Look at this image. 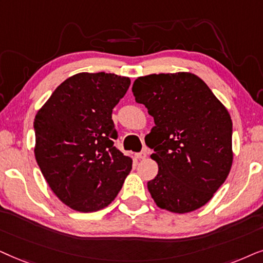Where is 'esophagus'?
Masks as SVG:
<instances>
[{"label": "esophagus", "instance_id": "1", "mask_svg": "<svg viewBox=\"0 0 263 263\" xmlns=\"http://www.w3.org/2000/svg\"><path fill=\"white\" fill-rule=\"evenodd\" d=\"M136 157H137L138 160H144L145 157H146V153L145 152H142V153L136 154Z\"/></svg>", "mask_w": 263, "mask_h": 263}]
</instances>
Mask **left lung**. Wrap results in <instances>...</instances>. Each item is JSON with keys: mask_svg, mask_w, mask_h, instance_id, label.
<instances>
[{"mask_svg": "<svg viewBox=\"0 0 263 263\" xmlns=\"http://www.w3.org/2000/svg\"><path fill=\"white\" fill-rule=\"evenodd\" d=\"M132 92L155 121L146 136V144L154 149L150 157L159 166L157 176L148 181L154 202L178 214L203 207L232 167L229 110L190 72L139 77Z\"/></svg>", "mask_w": 263, "mask_h": 263, "instance_id": "1", "label": "left lung"}]
</instances>
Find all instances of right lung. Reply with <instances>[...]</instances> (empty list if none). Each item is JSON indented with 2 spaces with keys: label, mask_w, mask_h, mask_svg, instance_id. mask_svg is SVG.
I'll return each instance as SVG.
<instances>
[{
  "label": "right lung",
  "mask_w": 263,
  "mask_h": 263,
  "mask_svg": "<svg viewBox=\"0 0 263 263\" xmlns=\"http://www.w3.org/2000/svg\"><path fill=\"white\" fill-rule=\"evenodd\" d=\"M129 84L114 73H78L37 111L34 157L51 191L73 211L106 208L131 172L132 159L114 145L111 120Z\"/></svg>",
  "instance_id": "1"
}]
</instances>
